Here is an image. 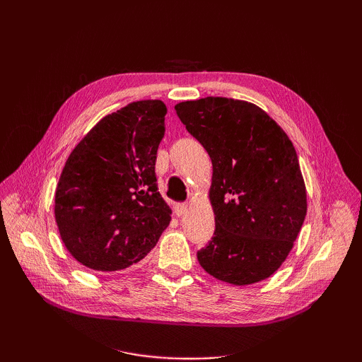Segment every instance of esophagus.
<instances>
[{"mask_svg":"<svg viewBox=\"0 0 362 362\" xmlns=\"http://www.w3.org/2000/svg\"><path fill=\"white\" fill-rule=\"evenodd\" d=\"M187 210H189V204H178L177 206H175V214L181 217L187 213Z\"/></svg>","mask_w":362,"mask_h":362,"instance_id":"obj_1","label":"esophagus"}]
</instances>
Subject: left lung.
Returning a JSON list of instances; mask_svg holds the SVG:
<instances>
[{
  "label": "left lung",
  "instance_id": "1",
  "mask_svg": "<svg viewBox=\"0 0 362 362\" xmlns=\"http://www.w3.org/2000/svg\"><path fill=\"white\" fill-rule=\"evenodd\" d=\"M213 164L208 198L214 237L201 267L233 286L272 276L294 246L306 216V189L291 140L255 104L206 96L175 105Z\"/></svg>",
  "mask_w": 362,
  "mask_h": 362
}]
</instances>
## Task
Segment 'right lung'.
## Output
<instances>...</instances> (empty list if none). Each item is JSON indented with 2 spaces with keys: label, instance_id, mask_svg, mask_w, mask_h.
Wrapping results in <instances>:
<instances>
[{
  "label": "right lung",
  "instance_id": "1",
  "mask_svg": "<svg viewBox=\"0 0 362 362\" xmlns=\"http://www.w3.org/2000/svg\"><path fill=\"white\" fill-rule=\"evenodd\" d=\"M168 108L131 103L104 116L69 154L56 189L60 237L80 264L116 272L154 249L172 210L157 187V149Z\"/></svg>",
  "mask_w": 362,
  "mask_h": 362
}]
</instances>
